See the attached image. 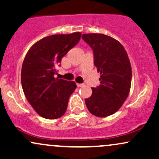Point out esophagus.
Instances as JSON below:
<instances>
[{
    "label": "esophagus",
    "mask_w": 159,
    "mask_h": 159,
    "mask_svg": "<svg viewBox=\"0 0 159 159\" xmlns=\"http://www.w3.org/2000/svg\"><path fill=\"white\" fill-rule=\"evenodd\" d=\"M77 84L78 87H84V84Z\"/></svg>",
    "instance_id": "obj_1"
}]
</instances>
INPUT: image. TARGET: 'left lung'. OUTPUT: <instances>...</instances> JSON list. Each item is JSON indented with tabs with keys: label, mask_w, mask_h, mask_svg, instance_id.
Returning a JSON list of instances; mask_svg holds the SVG:
<instances>
[{
	"label": "left lung",
	"mask_w": 159,
	"mask_h": 159,
	"mask_svg": "<svg viewBox=\"0 0 159 159\" xmlns=\"http://www.w3.org/2000/svg\"><path fill=\"white\" fill-rule=\"evenodd\" d=\"M82 39L93 52L94 65L100 73V85L92 87L86 98L87 109L99 117L116 112L125 101L132 83V68L125 48L114 38L105 34H83Z\"/></svg>",
	"instance_id": "1"
}]
</instances>
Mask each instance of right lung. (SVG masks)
<instances>
[{
	"mask_svg": "<svg viewBox=\"0 0 159 159\" xmlns=\"http://www.w3.org/2000/svg\"><path fill=\"white\" fill-rule=\"evenodd\" d=\"M80 32L48 36L36 43L27 53L21 67L22 89L36 113L54 120L65 114L69 98L76 89L74 81L54 78L63 57L78 44Z\"/></svg>",
	"mask_w": 159,
	"mask_h": 159,
	"instance_id": "right-lung-1",
	"label": "right lung"
}]
</instances>
